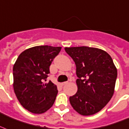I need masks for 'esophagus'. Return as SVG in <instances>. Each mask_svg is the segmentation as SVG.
Segmentation results:
<instances>
[{
  "mask_svg": "<svg viewBox=\"0 0 129 129\" xmlns=\"http://www.w3.org/2000/svg\"><path fill=\"white\" fill-rule=\"evenodd\" d=\"M66 84H67V82H61V86H63V85H65Z\"/></svg>",
  "mask_w": 129,
  "mask_h": 129,
  "instance_id": "34e87169",
  "label": "esophagus"
}]
</instances>
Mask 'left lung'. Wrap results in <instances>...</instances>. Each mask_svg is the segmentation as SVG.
Masks as SVG:
<instances>
[{
    "label": "left lung",
    "instance_id": "8db88e82",
    "mask_svg": "<svg viewBox=\"0 0 129 129\" xmlns=\"http://www.w3.org/2000/svg\"><path fill=\"white\" fill-rule=\"evenodd\" d=\"M76 67L78 91L70 103L78 114L93 115L101 111L114 93L117 69L111 56L102 49L65 47Z\"/></svg>",
    "mask_w": 129,
    "mask_h": 129
}]
</instances>
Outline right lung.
<instances>
[{
  "instance_id": "add662e5",
  "label": "right lung",
  "mask_w": 129,
  "mask_h": 129,
  "mask_svg": "<svg viewBox=\"0 0 129 129\" xmlns=\"http://www.w3.org/2000/svg\"><path fill=\"white\" fill-rule=\"evenodd\" d=\"M61 47L36 46L21 53L13 65V89L17 100L30 112L40 114L53 105L58 91L50 80L49 67Z\"/></svg>"
}]
</instances>
